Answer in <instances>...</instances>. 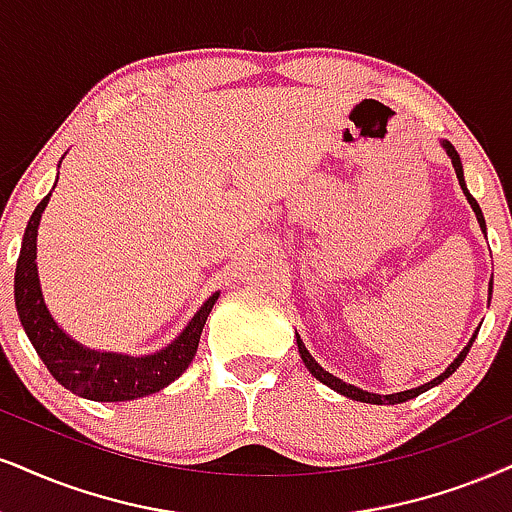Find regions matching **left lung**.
<instances>
[{
  "mask_svg": "<svg viewBox=\"0 0 512 512\" xmlns=\"http://www.w3.org/2000/svg\"><path fill=\"white\" fill-rule=\"evenodd\" d=\"M441 147H444L446 156H449L451 163H453V170H456V178H458V182H460V189H463L465 199H468V204L472 206V211H475L479 227H482V232H484V235H487V223H484L482 208H479V204L475 201V197H472V194L468 192V185H465V178H463V163H460L458 151L453 149V144H451V142H446V140H441ZM491 289H494V282H489V301H491ZM477 332H479V330H475V334H472V337H470V342L465 344V349L460 351L456 358H453V363H451L449 368H446L444 372H441V375H437V377H434V380H430V382L420 384V387H413V389H406V391H396V394H372V391H365V389H361V387H353V384H346L344 380H339V377H334L332 372H327V370L323 368V365H320V363L315 361V358L311 356V353H308L306 344L301 342L299 332H296V346H299L301 361H304V365L308 368V372H311V375L315 377V380H320L323 384H327V387H330V389L337 391V394H342V396H346V399H353V401L375 403V406H394V403H403V401H408V399H415V396H420L422 391H427V389L437 387V384L444 382L446 377H451L453 372H456V370L460 368V363L465 361V356H468V351H470L472 342H475Z\"/></svg>",
  "mask_w": 512,
  "mask_h": 512,
  "instance_id": "left-lung-1",
  "label": "left lung"
}]
</instances>
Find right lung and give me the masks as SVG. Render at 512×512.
I'll return each mask as SVG.
<instances>
[{
  "instance_id": "add662e5",
  "label": "right lung",
  "mask_w": 512,
  "mask_h": 512,
  "mask_svg": "<svg viewBox=\"0 0 512 512\" xmlns=\"http://www.w3.org/2000/svg\"><path fill=\"white\" fill-rule=\"evenodd\" d=\"M49 197H52V192L37 204L28 220L14 277L18 320H21L37 356L42 358V363L47 365V370L52 372L61 387L90 401H135L168 387L192 363L201 330H204L208 313L216 306L220 292L208 296L204 306L185 325V330L154 353L130 356V353L99 351L80 344L49 313L47 304H44L40 275H37V230H40V220L49 204Z\"/></svg>"
}]
</instances>
